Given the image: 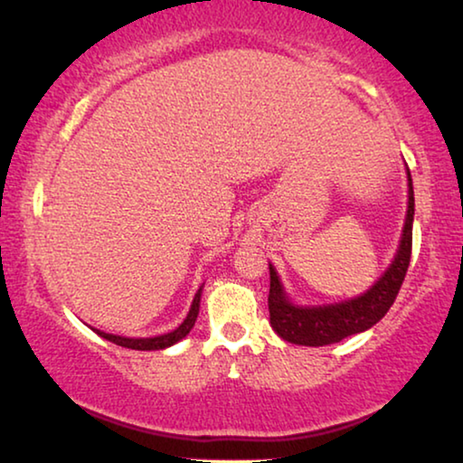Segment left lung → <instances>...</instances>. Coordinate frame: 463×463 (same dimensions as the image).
I'll list each match as a JSON object with an SVG mask.
<instances>
[{
	"instance_id": "left-lung-1",
	"label": "left lung",
	"mask_w": 463,
	"mask_h": 463,
	"mask_svg": "<svg viewBox=\"0 0 463 463\" xmlns=\"http://www.w3.org/2000/svg\"><path fill=\"white\" fill-rule=\"evenodd\" d=\"M407 185V217H404L396 255L388 268H385L383 274L377 278L375 284L358 297L337 303H322V306H301V303H295L290 299L282 284L280 274L269 263V325L278 333V337L297 345H331L339 344L341 339L350 337V335L369 331L371 326H375L388 314L398 290L402 287L404 276H407V268L411 261V244H413L415 198L409 168Z\"/></svg>"
}]
</instances>
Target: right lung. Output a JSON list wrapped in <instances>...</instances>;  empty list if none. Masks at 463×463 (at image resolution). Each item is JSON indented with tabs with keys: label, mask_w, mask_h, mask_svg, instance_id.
<instances>
[{
	"label": "right lung",
	"mask_w": 463,
	"mask_h": 463,
	"mask_svg": "<svg viewBox=\"0 0 463 463\" xmlns=\"http://www.w3.org/2000/svg\"><path fill=\"white\" fill-rule=\"evenodd\" d=\"M202 288H204V284L198 288V293H195L194 301H192V307H189V312L185 316V320L181 322L179 326L175 328V331L170 333H164V335H156V337H124V335H113V333H105L100 331V328H92L94 333L99 335V337H103L107 341H111V344L116 345H122V347H128V350H141V352H151V350H166V347L179 344L181 339H185L189 333H192V328L195 325V320H198V314H200V299H202Z\"/></svg>",
	"instance_id": "add662e5"
}]
</instances>
